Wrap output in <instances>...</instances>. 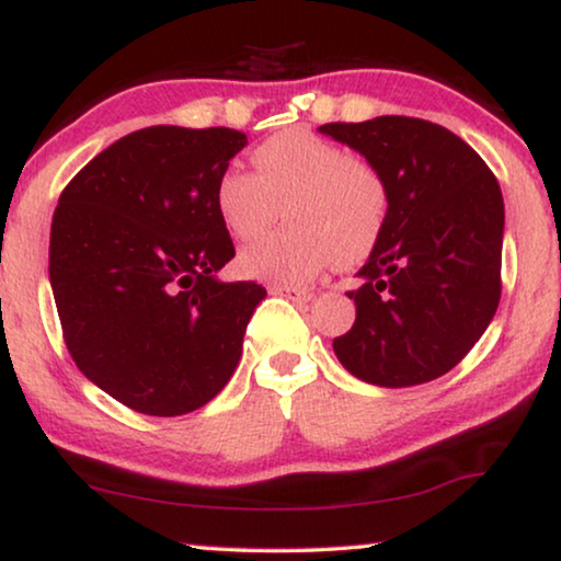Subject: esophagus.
<instances>
[{
	"instance_id": "34e87169",
	"label": "esophagus",
	"mask_w": 561,
	"mask_h": 561,
	"mask_svg": "<svg viewBox=\"0 0 561 561\" xmlns=\"http://www.w3.org/2000/svg\"><path fill=\"white\" fill-rule=\"evenodd\" d=\"M271 294L286 296V298H290V301H296V304H311L313 301L311 290H298V288H288V286H271Z\"/></svg>"
}]
</instances>
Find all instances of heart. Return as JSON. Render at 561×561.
<instances>
[{
  "label": "heart",
  "instance_id": "1",
  "mask_svg": "<svg viewBox=\"0 0 561 561\" xmlns=\"http://www.w3.org/2000/svg\"><path fill=\"white\" fill-rule=\"evenodd\" d=\"M257 173L229 165L214 204L227 232L252 240L286 204L283 232L237 255L242 275L301 288L336 260L352 267L370 255L388 219V183L367 160L306 129H286L255 150Z\"/></svg>",
  "mask_w": 561,
  "mask_h": 561
}]
</instances>
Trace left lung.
Here are the masks:
<instances>
[{
    "mask_svg": "<svg viewBox=\"0 0 561 561\" xmlns=\"http://www.w3.org/2000/svg\"><path fill=\"white\" fill-rule=\"evenodd\" d=\"M388 183V219L350 290L357 319L334 340L355 378L409 388L442 378L485 334L501 301L503 194L478 152L413 117L332 122Z\"/></svg>",
    "mask_w": 561,
    "mask_h": 561,
    "instance_id": "left-lung-1",
    "label": "left lung"
}]
</instances>
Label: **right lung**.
<instances>
[{
    "label": "right lung",
    "instance_id": "add662e5",
    "mask_svg": "<svg viewBox=\"0 0 561 561\" xmlns=\"http://www.w3.org/2000/svg\"><path fill=\"white\" fill-rule=\"evenodd\" d=\"M248 135L145 127L81 168L50 225L66 347L114 401L183 416L227 386L265 288L225 283L234 257L214 191Z\"/></svg>",
    "mask_w": 561,
    "mask_h": 561
}]
</instances>
